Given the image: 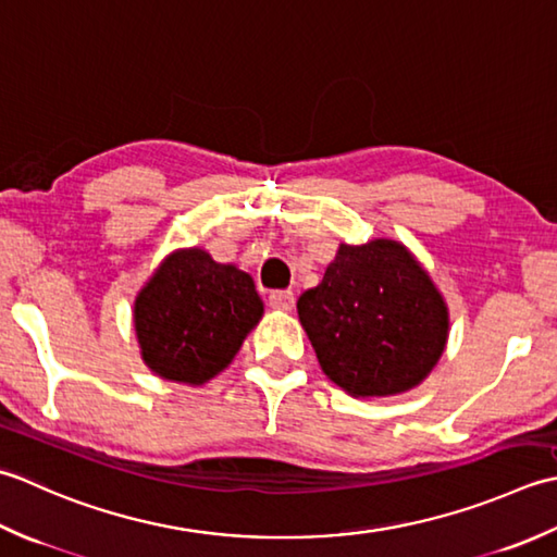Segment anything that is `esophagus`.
I'll list each match as a JSON object with an SVG mask.
<instances>
[{
    "label": "esophagus",
    "mask_w": 557,
    "mask_h": 557,
    "mask_svg": "<svg viewBox=\"0 0 557 557\" xmlns=\"http://www.w3.org/2000/svg\"><path fill=\"white\" fill-rule=\"evenodd\" d=\"M269 305L274 310L290 312L295 308V295L290 290H271L269 293Z\"/></svg>",
    "instance_id": "obj_1"
}]
</instances>
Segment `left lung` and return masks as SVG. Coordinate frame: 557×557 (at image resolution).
<instances>
[{"label":"left lung","mask_w":557,"mask_h":557,"mask_svg":"<svg viewBox=\"0 0 557 557\" xmlns=\"http://www.w3.org/2000/svg\"><path fill=\"white\" fill-rule=\"evenodd\" d=\"M324 374L354 396L413 389L447 344V305L394 240L342 245L317 288L298 300Z\"/></svg>","instance_id":"8db88e82"}]
</instances>
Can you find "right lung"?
Segmentation results:
<instances>
[{"mask_svg": "<svg viewBox=\"0 0 557 557\" xmlns=\"http://www.w3.org/2000/svg\"><path fill=\"white\" fill-rule=\"evenodd\" d=\"M264 312L255 281L203 249L170 255L134 302L141 356L165 380L203 384L240 350Z\"/></svg>", "mask_w": 557, "mask_h": 557, "instance_id": "1", "label": "right lung"}]
</instances>
